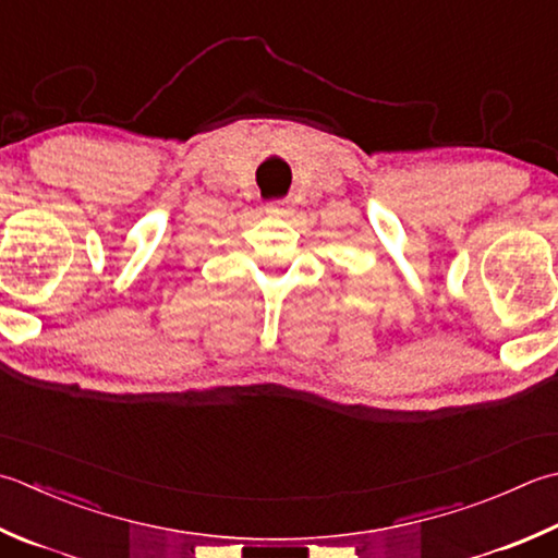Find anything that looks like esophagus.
<instances>
[{
  "label": "esophagus",
  "mask_w": 558,
  "mask_h": 558,
  "mask_svg": "<svg viewBox=\"0 0 558 558\" xmlns=\"http://www.w3.org/2000/svg\"><path fill=\"white\" fill-rule=\"evenodd\" d=\"M288 207H290L288 201H270V203H266V213L270 217H282L288 213Z\"/></svg>",
  "instance_id": "34e87169"
}]
</instances>
